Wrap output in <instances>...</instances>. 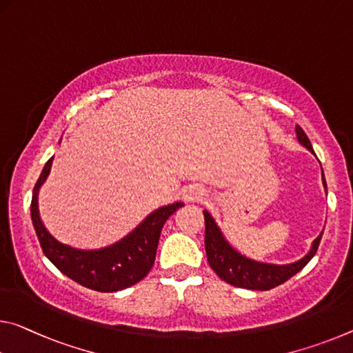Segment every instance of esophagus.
Returning <instances> with one entry per match:
<instances>
[{
  "label": "esophagus",
  "instance_id": "esophagus-1",
  "mask_svg": "<svg viewBox=\"0 0 353 353\" xmlns=\"http://www.w3.org/2000/svg\"><path fill=\"white\" fill-rule=\"evenodd\" d=\"M204 196V190H201L199 187H190L185 190V193H183V199L187 201H198V199H203Z\"/></svg>",
  "mask_w": 353,
  "mask_h": 353
}]
</instances>
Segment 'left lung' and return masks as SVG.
<instances>
[{
  "instance_id": "8db88e82",
  "label": "left lung",
  "mask_w": 353,
  "mask_h": 353,
  "mask_svg": "<svg viewBox=\"0 0 353 353\" xmlns=\"http://www.w3.org/2000/svg\"><path fill=\"white\" fill-rule=\"evenodd\" d=\"M295 133H297L299 143L301 146H305L311 154H314L310 138L306 137L303 128L297 125L295 127ZM322 182L327 192V182H325V177H323V171H322ZM204 221H205V237H204L205 254L212 270H214L216 275L223 279V281L232 284V286L236 288H243V289H251V290L273 289L279 286V284H283L284 281H288L289 278H292L295 273H299L301 268H303L307 262L314 257L323 234L322 231L321 236L312 242L310 253H307L305 257H301L300 261H295L292 264H283V265L265 264V262L250 259V257L239 253L237 250H234L225 239V236L221 234V229L218 228L215 220L207 210H204Z\"/></svg>"
}]
</instances>
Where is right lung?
<instances>
[{"label":"right lung","mask_w":353,"mask_h":353,"mask_svg":"<svg viewBox=\"0 0 353 353\" xmlns=\"http://www.w3.org/2000/svg\"><path fill=\"white\" fill-rule=\"evenodd\" d=\"M52 163L53 157L39 176L31 201V220L43 254L65 276L99 292H116L141 281L154 265L161 228L183 203L163 205L154 210L130 234L110 247L99 250L72 248L58 242L47 231L39 215V188L47 181Z\"/></svg>","instance_id":"obj_1"}]
</instances>
